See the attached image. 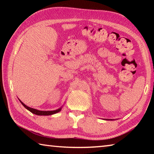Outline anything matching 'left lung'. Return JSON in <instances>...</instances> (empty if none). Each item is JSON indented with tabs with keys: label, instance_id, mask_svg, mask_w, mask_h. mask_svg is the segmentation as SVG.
<instances>
[{
	"label": "left lung",
	"instance_id": "1",
	"mask_svg": "<svg viewBox=\"0 0 154 154\" xmlns=\"http://www.w3.org/2000/svg\"><path fill=\"white\" fill-rule=\"evenodd\" d=\"M106 120H113V119H106Z\"/></svg>",
	"mask_w": 154,
	"mask_h": 154
}]
</instances>
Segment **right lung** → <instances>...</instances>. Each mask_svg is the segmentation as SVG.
<instances>
[{
  "mask_svg": "<svg viewBox=\"0 0 154 154\" xmlns=\"http://www.w3.org/2000/svg\"><path fill=\"white\" fill-rule=\"evenodd\" d=\"M19 100L20 101V103H22V105L24 106V107L27 109V110L30 111L31 113H32L34 114L37 115V116H51V115L57 113H58V112L62 110V106H62L61 107H60L59 109H56V110H54V111H40V110H38V109H35L29 107V106L26 105L24 103H22V101L20 100V99H19Z\"/></svg>",
  "mask_w": 154,
  "mask_h": 154,
  "instance_id": "add662e5",
  "label": "right lung"
}]
</instances>
